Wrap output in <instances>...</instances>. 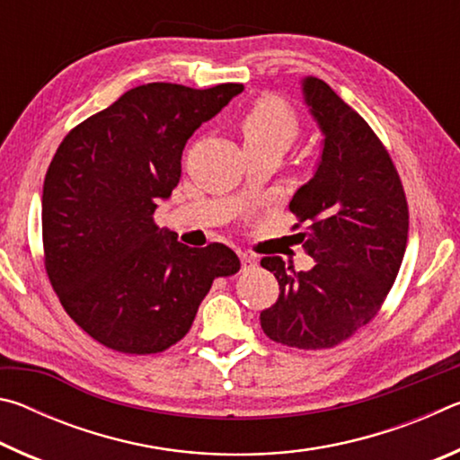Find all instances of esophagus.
<instances>
[{
    "instance_id": "obj_1",
    "label": "esophagus",
    "mask_w": 460,
    "mask_h": 460,
    "mask_svg": "<svg viewBox=\"0 0 460 460\" xmlns=\"http://www.w3.org/2000/svg\"><path fill=\"white\" fill-rule=\"evenodd\" d=\"M239 260H241V270H243V271L258 266V260H255L253 255H249V253H239Z\"/></svg>"
}]
</instances>
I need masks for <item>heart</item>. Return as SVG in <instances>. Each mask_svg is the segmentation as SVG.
<instances>
[{"label": "heart", "mask_w": 460, "mask_h": 460, "mask_svg": "<svg viewBox=\"0 0 460 460\" xmlns=\"http://www.w3.org/2000/svg\"><path fill=\"white\" fill-rule=\"evenodd\" d=\"M245 147L276 146L288 150L300 134V121L294 109L278 97H263L241 118Z\"/></svg>", "instance_id": "heart-1"}]
</instances>
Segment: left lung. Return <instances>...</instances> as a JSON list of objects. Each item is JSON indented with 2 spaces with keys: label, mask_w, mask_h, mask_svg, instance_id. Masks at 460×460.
<instances>
[{
  "label": "left lung",
  "mask_w": 460,
  "mask_h": 460,
  "mask_svg": "<svg viewBox=\"0 0 460 460\" xmlns=\"http://www.w3.org/2000/svg\"><path fill=\"white\" fill-rule=\"evenodd\" d=\"M302 97L323 142L290 211L306 225L298 239L314 266L296 271L278 255L263 258L279 296L260 321L286 347L329 349L367 324L385 300L406 253L408 202L384 144L355 109L316 76L302 79Z\"/></svg>",
  "instance_id": "obj_1"
}]
</instances>
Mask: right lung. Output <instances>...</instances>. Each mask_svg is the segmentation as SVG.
Returning a JSON list of instances; mask_svg holds the SVG:
<instances>
[{
    "label": "right lung",
    "mask_w": 460,
    "mask_h": 460,
    "mask_svg": "<svg viewBox=\"0 0 460 460\" xmlns=\"http://www.w3.org/2000/svg\"><path fill=\"white\" fill-rule=\"evenodd\" d=\"M241 91L142 84L54 154L42 192L46 271L68 316L101 345L166 351L189 332L213 279L239 271L227 245H184L154 213L181 181L189 137Z\"/></svg>",
    "instance_id": "add662e5"
}]
</instances>
